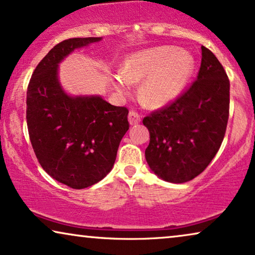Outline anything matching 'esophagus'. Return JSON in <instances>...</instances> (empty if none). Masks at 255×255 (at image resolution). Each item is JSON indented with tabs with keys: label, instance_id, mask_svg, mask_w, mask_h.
I'll return each mask as SVG.
<instances>
[{
	"label": "esophagus",
	"instance_id": "34e87169",
	"mask_svg": "<svg viewBox=\"0 0 255 255\" xmlns=\"http://www.w3.org/2000/svg\"><path fill=\"white\" fill-rule=\"evenodd\" d=\"M128 122H130L131 125L138 124L139 122H140V116H139L135 111H130V113H128Z\"/></svg>",
	"mask_w": 255,
	"mask_h": 255
}]
</instances>
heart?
Segmentation results:
<instances>
[{
    "label": "heart",
    "mask_w": 255,
    "mask_h": 255,
    "mask_svg": "<svg viewBox=\"0 0 255 255\" xmlns=\"http://www.w3.org/2000/svg\"><path fill=\"white\" fill-rule=\"evenodd\" d=\"M195 67L194 58L175 46H159L137 52L124 62L116 87L122 93L131 83L146 79L140 97L148 107L160 108L176 99L186 87Z\"/></svg>",
    "instance_id": "obj_1"
}]
</instances>
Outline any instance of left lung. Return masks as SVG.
I'll list each match as a JSON object with an SVG mask.
<instances>
[{
  "label": "left lung",
  "instance_id": "1",
  "mask_svg": "<svg viewBox=\"0 0 255 255\" xmlns=\"http://www.w3.org/2000/svg\"><path fill=\"white\" fill-rule=\"evenodd\" d=\"M197 79L168 106L146 116L149 131L145 158L162 180L183 183L203 172L224 139L230 109V81L224 67L202 46Z\"/></svg>",
  "mask_w": 255,
  "mask_h": 255
}]
</instances>
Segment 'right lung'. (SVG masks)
I'll return each instance as SVG.
<instances>
[{
  "instance_id": "add662e5",
  "label": "right lung",
  "mask_w": 255,
  "mask_h": 255,
  "mask_svg": "<svg viewBox=\"0 0 255 255\" xmlns=\"http://www.w3.org/2000/svg\"><path fill=\"white\" fill-rule=\"evenodd\" d=\"M101 39L71 38L57 44L27 86L26 123L34 154L48 175L73 189L93 186L110 172L130 127L125 107L100 96H69L59 83V62Z\"/></svg>"
}]
</instances>
